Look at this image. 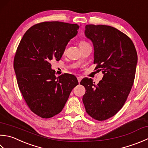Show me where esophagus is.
<instances>
[{
	"mask_svg": "<svg viewBox=\"0 0 148 148\" xmlns=\"http://www.w3.org/2000/svg\"><path fill=\"white\" fill-rule=\"evenodd\" d=\"M77 79L78 82H79V83L80 82H81V80H82V77H77Z\"/></svg>",
	"mask_w": 148,
	"mask_h": 148,
	"instance_id": "esophagus-1",
	"label": "esophagus"
}]
</instances>
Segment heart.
<instances>
[{"mask_svg":"<svg viewBox=\"0 0 148 148\" xmlns=\"http://www.w3.org/2000/svg\"><path fill=\"white\" fill-rule=\"evenodd\" d=\"M86 43H88L87 42H86L85 41H81L79 42V45H84V44H86Z\"/></svg>","mask_w":148,"mask_h":148,"instance_id":"1","label":"heart"}]
</instances>
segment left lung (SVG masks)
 I'll use <instances>...</instances> for the list:
<instances>
[{"label":"left lung","instance_id":"8db88e82","mask_svg":"<svg viewBox=\"0 0 148 148\" xmlns=\"http://www.w3.org/2000/svg\"><path fill=\"white\" fill-rule=\"evenodd\" d=\"M85 33L94 45L95 70L104 76L97 85L91 78L82 80L86 90L83 103L91 117L105 121L122 108L128 97L135 79L137 51L126 34L111 26L86 25Z\"/></svg>","mask_w":148,"mask_h":148}]
</instances>
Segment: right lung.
Returning a JSON list of instances; mask_svg holds the SVG:
<instances>
[{
	"label": "right lung",
	"mask_w": 148,
	"mask_h": 148,
	"mask_svg": "<svg viewBox=\"0 0 148 148\" xmlns=\"http://www.w3.org/2000/svg\"><path fill=\"white\" fill-rule=\"evenodd\" d=\"M79 27L76 24L43 22L31 27L20 40L13 61L17 83L27 105L38 116L48 119L58 114L78 85L72 74L55 76L51 61L61 59Z\"/></svg>",
	"instance_id": "obj_1"
}]
</instances>
